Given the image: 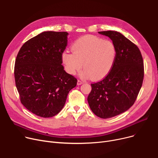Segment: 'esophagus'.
<instances>
[{
    "label": "esophagus",
    "mask_w": 158,
    "mask_h": 158,
    "mask_svg": "<svg viewBox=\"0 0 158 158\" xmlns=\"http://www.w3.org/2000/svg\"><path fill=\"white\" fill-rule=\"evenodd\" d=\"M82 83H83V82H82L81 81L78 80V81H77V85H82Z\"/></svg>",
    "instance_id": "esophagus-1"
}]
</instances>
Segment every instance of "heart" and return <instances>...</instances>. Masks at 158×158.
I'll list each match as a JSON object with an SVG mask.
<instances>
[{"mask_svg": "<svg viewBox=\"0 0 158 158\" xmlns=\"http://www.w3.org/2000/svg\"><path fill=\"white\" fill-rule=\"evenodd\" d=\"M73 52L64 51L61 60L65 71L75 75L83 64L81 73L83 79H101L110 73L115 61L117 50L111 40L95 36H85L77 40L72 46Z\"/></svg>", "mask_w": 158, "mask_h": 158, "instance_id": "obj_1", "label": "heart"}]
</instances>
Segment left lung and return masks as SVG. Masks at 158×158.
I'll list each match as a JSON object with an SVG mask.
<instances>
[{"label":"left lung","mask_w":158,"mask_h":158,"mask_svg":"<svg viewBox=\"0 0 158 158\" xmlns=\"http://www.w3.org/2000/svg\"><path fill=\"white\" fill-rule=\"evenodd\" d=\"M98 33L112 40L117 56L107 76L91 85L87 100L97 117L110 118L127 111L135 103L143 83V61L138 47L119 32Z\"/></svg>","instance_id":"left-lung-1"}]
</instances>
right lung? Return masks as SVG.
<instances>
[{"label": "right lung", "instance_id": "obj_1", "mask_svg": "<svg viewBox=\"0 0 158 158\" xmlns=\"http://www.w3.org/2000/svg\"><path fill=\"white\" fill-rule=\"evenodd\" d=\"M68 35L66 32H41L26 41L16 56L14 73L20 101L39 117L50 118L60 113L77 85V79L62 65Z\"/></svg>", "mask_w": 158, "mask_h": 158}]
</instances>
